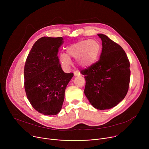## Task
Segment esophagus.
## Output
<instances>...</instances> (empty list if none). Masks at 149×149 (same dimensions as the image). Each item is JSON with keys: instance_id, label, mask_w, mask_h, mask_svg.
<instances>
[{"instance_id": "1", "label": "esophagus", "mask_w": 149, "mask_h": 149, "mask_svg": "<svg viewBox=\"0 0 149 149\" xmlns=\"http://www.w3.org/2000/svg\"><path fill=\"white\" fill-rule=\"evenodd\" d=\"M74 74L75 76H78V75H80V72L78 70H76V71H74Z\"/></svg>"}]
</instances>
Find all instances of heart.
I'll list each match as a JSON object with an SVG mask.
<instances>
[{
	"label": "heart",
	"instance_id": "b5f03b06",
	"mask_svg": "<svg viewBox=\"0 0 149 149\" xmlns=\"http://www.w3.org/2000/svg\"><path fill=\"white\" fill-rule=\"evenodd\" d=\"M67 55H60L59 60L62 67L68 69L71 63L68 56L76 58V62L79 66H89L98 58L101 52L100 44L96 40L86 39L78 41L67 48Z\"/></svg>",
	"mask_w": 149,
	"mask_h": 149
}]
</instances>
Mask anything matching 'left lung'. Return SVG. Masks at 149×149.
<instances>
[{
	"mask_svg": "<svg viewBox=\"0 0 149 149\" xmlns=\"http://www.w3.org/2000/svg\"><path fill=\"white\" fill-rule=\"evenodd\" d=\"M100 59L81 71L85 76L84 93L98 110H107L117 105L129 90L130 62L122 47L103 34Z\"/></svg>",
	"mask_w": 149,
	"mask_h": 149,
	"instance_id": "1",
	"label": "left lung"
}]
</instances>
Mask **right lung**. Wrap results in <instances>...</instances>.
I'll return each mask as SVG.
<instances>
[{
    "mask_svg": "<svg viewBox=\"0 0 149 149\" xmlns=\"http://www.w3.org/2000/svg\"><path fill=\"white\" fill-rule=\"evenodd\" d=\"M62 37L44 36L36 41L26 58L24 86L35 110L44 115H56L61 110L67 84L73 73H65L58 54Z\"/></svg>",
    "mask_w": 149,
    "mask_h": 149,
    "instance_id": "right-lung-1",
    "label": "right lung"
}]
</instances>
